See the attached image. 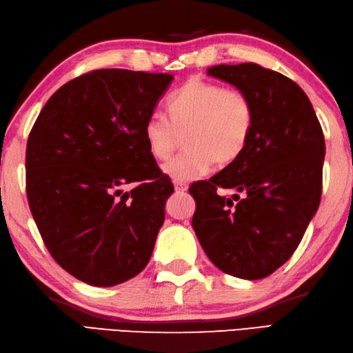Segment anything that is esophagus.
Listing matches in <instances>:
<instances>
[{"label": "esophagus", "instance_id": "34e87169", "mask_svg": "<svg viewBox=\"0 0 353 353\" xmlns=\"http://www.w3.org/2000/svg\"><path fill=\"white\" fill-rule=\"evenodd\" d=\"M174 188L176 194H184V192H188V184L181 183V181H175L174 183Z\"/></svg>", "mask_w": 353, "mask_h": 353}]
</instances>
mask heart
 <instances>
[{
  "mask_svg": "<svg viewBox=\"0 0 353 353\" xmlns=\"http://www.w3.org/2000/svg\"><path fill=\"white\" fill-rule=\"evenodd\" d=\"M169 117L154 112L144 123L150 155L168 159L181 137L188 150L163 165L165 175L188 183L204 176L215 159L229 164L241 157L254 128V104L239 89H224L201 78L189 79L170 97Z\"/></svg>",
  "mask_w": 353,
  "mask_h": 353,
  "instance_id": "obj_1",
  "label": "heart"
}]
</instances>
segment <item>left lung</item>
<instances>
[{"mask_svg":"<svg viewBox=\"0 0 353 353\" xmlns=\"http://www.w3.org/2000/svg\"><path fill=\"white\" fill-rule=\"evenodd\" d=\"M208 75L235 85L254 104L241 157L190 185L192 228L219 270L259 280L294 255L321 199L325 144L310 99L290 78L255 63L219 64ZM224 188L237 192L232 197Z\"/></svg>","mask_w":353,"mask_h":353,"instance_id":"left-lung-1","label":"left lung"}]
</instances>
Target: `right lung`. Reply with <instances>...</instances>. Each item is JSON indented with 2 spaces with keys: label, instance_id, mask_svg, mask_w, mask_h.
I'll return each instance as SVG.
<instances>
[{
  "label": "right lung",
  "instance_id": "1",
  "mask_svg": "<svg viewBox=\"0 0 353 353\" xmlns=\"http://www.w3.org/2000/svg\"><path fill=\"white\" fill-rule=\"evenodd\" d=\"M172 79L92 70L59 88L33 124L26 149L32 216L53 259L79 281L110 288L149 263L174 184L150 155L144 123Z\"/></svg>",
  "mask_w": 353,
  "mask_h": 353
}]
</instances>
